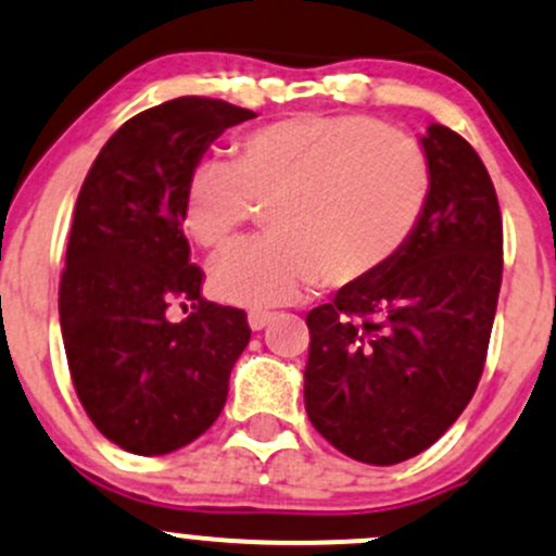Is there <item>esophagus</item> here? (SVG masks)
<instances>
[{
    "instance_id": "1",
    "label": "esophagus",
    "mask_w": 556,
    "mask_h": 556,
    "mask_svg": "<svg viewBox=\"0 0 556 556\" xmlns=\"http://www.w3.org/2000/svg\"><path fill=\"white\" fill-rule=\"evenodd\" d=\"M270 318H273L270 311H249V326L254 331L265 329V326L270 324Z\"/></svg>"
}]
</instances>
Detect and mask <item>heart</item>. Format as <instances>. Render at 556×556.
<instances>
[{
	"mask_svg": "<svg viewBox=\"0 0 556 556\" xmlns=\"http://www.w3.org/2000/svg\"><path fill=\"white\" fill-rule=\"evenodd\" d=\"M431 165L409 136L356 114H294L203 160L181 194V230L208 254L238 243L254 211L270 236L214 267V294L278 305L375 278L406 249L431 200Z\"/></svg>",
	"mask_w": 556,
	"mask_h": 556,
	"instance_id": "1",
	"label": "heart"
}]
</instances>
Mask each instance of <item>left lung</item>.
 Segmentation results:
<instances>
[{"label": "left lung", "mask_w": 556, "mask_h": 556, "mask_svg": "<svg viewBox=\"0 0 556 556\" xmlns=\"http://www.w3.org/2000/svg\"><path fill=\"white\" fill-rule=\"evenodd\" d=\"M431 200L386 270L307 313L305 409L331 447L393 466L431 447L484 371L503 276V222L477 150L422 136Z\"/></svg>", "instance_id": "1"}]
</instances>
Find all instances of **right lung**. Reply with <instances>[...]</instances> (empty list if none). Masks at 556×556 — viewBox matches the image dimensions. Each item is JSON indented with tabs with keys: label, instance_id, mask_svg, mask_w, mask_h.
<instances>
[{
	"label": "right lung",
	"instance_id": "right-lung-1",
	"mask_svg": "<svg viewBox=\"0 0 556 556\" xmlns=\"http://www.w3.org/2000/svg\"><path fill=\"white\" fill-rule=\"evenodd\" d=\"M251 117L203 96L147 109L106 141L74 205L59 286L68 371L93 426L134 455L208 431L249 345L245 313L200 296L181 194L211 141ZM187 299L191 316L168 321L169 302Z\"/></svg>",
	"mask_w": 556,
	"mask_h": 556
}]
</instances>
